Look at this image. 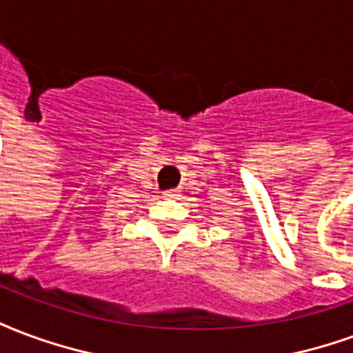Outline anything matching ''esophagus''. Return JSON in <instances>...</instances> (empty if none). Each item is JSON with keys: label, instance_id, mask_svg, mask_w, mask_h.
I'll list each match as a JSON object with an SVG mask.
<instances>
[{"label": "esophagus", "instance_id": "esophagus-1", "mask_svg": "<svg viewBox=\"0 0 353 353\" xmlns=\"http://www.w3.org/2000/svg\"><path fill=\"white\" fill-rule=\"evenodd\" d=\"M164 198H177L179 196V190L177 189H170V190H164L163 192Z\"/></svg>", "mask_w": 353, "mask_h": 353}]
</instances>
